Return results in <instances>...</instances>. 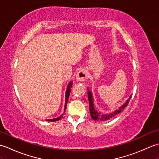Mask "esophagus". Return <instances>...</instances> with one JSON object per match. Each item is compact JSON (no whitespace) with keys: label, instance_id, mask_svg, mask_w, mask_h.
<instances>
[{"label":"esophagus","instance_id":"1","mask_svg":"<svg viewBox=\"0 0 159 159\" xmlns=\"http://www.w3.org/2000/svg\"><path fill=\"white\" fill-rule=\"evenodd\" d=\"M87 77H88V75H87L86 70L83 69L79 71V72L77 73L76 79L79 81H84V80H85L87 79Z\"/></svg>","mask_w":159,"mask_h":159}]
</instances>
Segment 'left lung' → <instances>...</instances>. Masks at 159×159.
<instances>
[{
	"instance_id": "8db88e82",
	"label": "left lung",
	"mask_w": 159,
	"mask_h": 159,
	"mask_svg": "<svg viewBox=\"0 0 159 159\" xmlns=\"http://www.w3.org/2000/svg\"><path fill=\"white\" fill-rule=\"evenodd\" d=\"M87 94H88L90 116H91V117H92V119L95 121H106V120L111 119V118L113 117L114 116H116L117 114L120 113L121 111L124 109L125 108L128 106V102H129L130 99L132 97L130 96L126 102H125L121 107H120L117 110H116L115 111H113V112L109 113V114H102V113H100V112H98V111L96 110H95V109H94L93 104L92 95V93H91V92H88Z\"/></svg>"
}]
</instances>
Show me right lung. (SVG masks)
<instances>
[{"label":"right lung","mask_w":159,"mask_h":159,"mask_svg":"<svg viewBox=\"0 0 159 159\" xmlns=\"http://www.w3.org/2000/svg\"><path fill=\"white\" fill-rule=\"evenodd\" d=\"M72 82H70V83L68 84V85H67V90H66V103H65V108H64V112H63V113L61 115V116H59V117L55 118V119L46 120L47 121H58V120H59L61 119V117H63V115H64V113H65L66 109V107H67V100H68V98H69L70 93L71 87H72Z\"/></svg>","instance_id":"obj_1"}]
</instances>
